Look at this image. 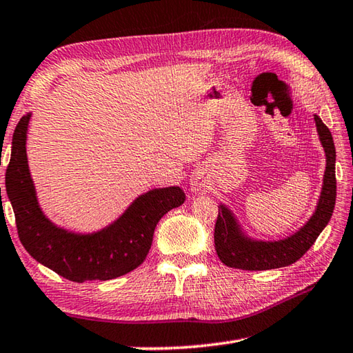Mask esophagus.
Returning a JSON list of instances; mask_svg holds the SVG:
<instances>
[{
	"label": "esophagus",
	"mask_w": 353,
	"mask_h": 353,
	"mask_svg": "<svg viewBox=\"0 0 353 353\" xmlns=\"http://www.w3.org/2000/svg\"><path fill=\"white\" fill-rule=\"evenodd\" d=\"M190 183H191V190L193 191H203V188H205L203 181L201 177H193Z\"/></svg>",
	"instance_id": "obj_1"
}]
</instances>
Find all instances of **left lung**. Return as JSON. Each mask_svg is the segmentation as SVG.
I'll return each instance as SVG.
<instances>
[{"mask_svg": "<svg viewBox=\"0 0 353 353\" xmlns=\"http://www.w3.org/2000/svg\"><path fill=\"white\" fill-rule=\"evenodd\" d=\"M313 117H315L319 142L325 152L323 188L315 213L296 233L279 241H261L250 238L243 232L233 211L227 205L221 203L214 227V245L217 256L225 265L241 270H272V268L290 265L303 258V254L315 243L319 233L329 223L336 201V151L329 128L318 115Z\"/></svg>", "mask_w": 353, "mask_h": 353, "instance_id": "1", "label": "left lung"}]
</instances>
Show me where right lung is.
Here are the masks:
<instances>
[{"label":"right lung","mask_w":353,"mask_h":353,"mask_svg":"<svg viewBox=\"0 0 353 353\" xmlns=\"http://www.w3.org/2000/svg\"><path fill=\"white\" fill-rule=\"evenodd\" d=\"M30 115L26 114L18 121L6 171V191L24 248L40 264L74 283L110 281L132 272L148 254L162 216L185 202L182 188L146 191L97 232L75 233L55 225L43 213L30 176L26 151Z\"/></svg>","instance_id":"right-lung-1"}]
</instances>
